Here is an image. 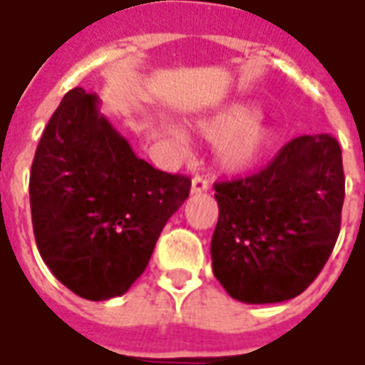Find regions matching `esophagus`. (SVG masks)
I'll return each mask as SVG.
<instances>
[{"mask_svg": "<svg viewBox=\"0 0 365 365\" xmlns=\"http://www.w3.org/2000/svg\"><path fill=\"white\" fill-rule=\"evenodd\" d=\"M207 190H209V182H207L203 175H195L191 180V193H203Z\"/></svg>", "mask_w": 365, "mask_h": 365, "instance_id": "1", "label": "esophagus"}]
</instances>
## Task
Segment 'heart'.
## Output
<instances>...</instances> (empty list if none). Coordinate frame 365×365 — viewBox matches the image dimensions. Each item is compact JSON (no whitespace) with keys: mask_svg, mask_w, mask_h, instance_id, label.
<instances>
[{"mask_svg":"<svg viewBox=\"0 0 365 365\" xmlns=\"http://www.w3.org/2000/svg\"><path fill=\"white\" fill-rule=\"evenodd\" d=\"M195 130L201 138L217 143L215 162L217 166L237 174L252 168L274 144V128L262 123L260 109L250 103L235 101L222 105L213 113L195 123ZM175 140H182V133H174Z\"/></svg>","mask_w":365,"mask_h":365,"instance_id":"1","label":"heart"}]
</instances>
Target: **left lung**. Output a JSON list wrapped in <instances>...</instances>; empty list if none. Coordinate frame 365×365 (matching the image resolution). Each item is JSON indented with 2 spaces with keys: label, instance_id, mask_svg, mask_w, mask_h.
I'll list each match as a JSON object with an SVG mask.
<instances>
[{
  "label": "left lung",
  "instance_id": "1",
  "mask_svg": "<svg viewBox=\"0 0 365 365\" xmlns=\"http://www.w3.org/2000/svg\"><path fill=\"white\" fill-rule=\"evenodd\" d=\"M213 274L232 299L279 303L301 295L336 245L344 203L334 136L293 138L258 174L215 183Z\"/></svg>",
  "mask_w": 365,
  "mask_h": 365
}]
</instances>
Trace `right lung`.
Listing matches in <instances>:
<instances>
[{"mask_svg":"<svg viewBox=\"0 0 365 365\" xmlns=\"http://www.w3.org/2000/svg\"><path fill=\"white\" fill-rule=\"evenodd\" d=\"M191 180L138 158L99 113L96 93L74 88L44 128L29 195L36 248L76 295L127 293L150 260Z\"/></svg>","mask_w":365,"mask_h":365,"instance_id":"right-lung-1","label":"right lung"}]
</instances>
